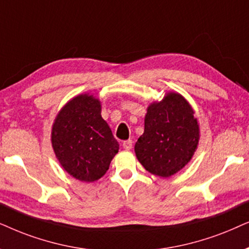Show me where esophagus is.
I'll list each match as a JSON object with an SVG mask.
<instances>
[{
	"label": "esophagus",
	"mask_w": 249,
	"mask_h": 249,
	"mask_svg": "<svg viewBox=\"0 0 249 249\" xmlns=\"http://www.w3.org/2000/svg\"><path fill=\"white\" fill-rule=\"evenodd\" d=\"M122 145H123V148L126 149V150H130V149L132 148V145H133V141H132V140H125V141H123Z\"/></svg>",
	"instance_id": "obj_1"
}]
</instances>
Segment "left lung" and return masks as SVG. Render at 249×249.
<instances>
[{"instance_id":"obj_1","label":"left lung","mask_w":249,"mask_h":249,"mask_svg":"<svg viewBox=\"0 0 249 249\" xmlns=\"http://www.w3.org/2000/svg\"><path fill=\"white\" fill-rule=\"evenodd\" d=\"M194 114L189 102L175 92L149 105L144 132L134 145L145 170L170 178L190 161L199 142V125Z\"/></svg>"}]
</instances>
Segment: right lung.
<instances>
[{"label":"right lung","instance_id":"add662e5","mask_svg":"<svg viewBox=\"0 0 249 249\" xmlns=\"http://www.w3.org/2000/svg\"><path fill=\"white\" fill-rule=\"evenodd\" d=\"M51 142L64 170L82 182L104 177L119 149L101 117V102L90 94H79L62 107L53 123Z\"/></svg>","mask_w":249,"mask_h":249}]
</instances>
